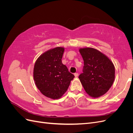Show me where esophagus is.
Listing matches in <instances>:
<instances>
[{
    "label": "esophagus",
    "instance_id": "esophagus-1",
    "mask_svg": "<svg viewBox=\"0 0 133 133\" xmlns=\"http://www.w3.org/2000/svg\"><path fill=\"white\" fill-rule=\"evenodd\" d=\"M74 76H75V77H77V76H78V73H74Z\"/></svg>",
    "mask_w": 133,
    "mask_h": 133
}]
</instances>
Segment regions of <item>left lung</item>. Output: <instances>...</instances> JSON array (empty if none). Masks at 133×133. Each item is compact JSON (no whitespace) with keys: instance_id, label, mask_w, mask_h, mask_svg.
Segmentation results:
<instances>
[{"instance_id":"1","label":"left lung","mask_w":133,"mask_h":133,"mask_svg":"<svg viewBox=\"0 0 133 133\" xmlns=\"http://www.w3.org/2000/svg\"><path fill=\"white\" fill-rule=\"evenodd\" d=\"M84 60L83 73L79 78L87 93L92 98L105 94L113 84L115 68L111 60L91 48L80 49Z\"/></svg>"}]
</instances>
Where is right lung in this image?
Here are the masks:
<instances>
[{"instance_id":"1","label":"right lung","mask_w":133,"mask_h":133,"mask_svg":"<svg viewBox=\"0 0 133 133\" xmlns=\"http://www.w3.org/2000/svg\"><path fill=\"white\" fill-rule=\"evenodd\" d=\"M64 48L57 47L41 55L34 68V79L38 89L47 97L56 99L68 90L74 75L62 63Z\"/></svg>"}]
</instances>
